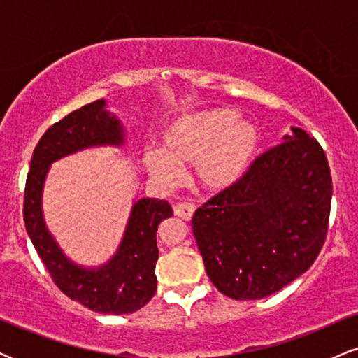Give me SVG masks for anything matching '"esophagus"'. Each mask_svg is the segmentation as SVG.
<instances>
[{"mask_svg":"<svg viewBox=\"0 0 358 358\" xmlns=\"http://www.w3.org/2000/svg\"><path fill=\"white\" fill-rule=\"evenodd\" d=\"M173 212H175L176 217H180V219L190 220L192 217H193V213H195V205L188 203V202L176 203L175 207H173Z\"/></svg>","mask_w":358,"mask_h":358,"instance_id":"1","label":"esophagus"}]
</instances>
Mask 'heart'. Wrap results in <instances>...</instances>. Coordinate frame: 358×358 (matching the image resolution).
I'll return each mask as SVG.
<instances>
[{"label": "heart", "mask_w": 358, "mask_h": 358, "mask_svg": "<svg viewBox=\"0 0 358 358\" xmlns=\"http://www.w3.org/2000/svg\"><path fill=\"white\" fill-rule=\"evenodd\" d=\"M259 133L252 122L237 117L234 109H210L173 122L162 136L163 151L143 155L148 173L171 187L180 168L195 165L196 182L210 192H222L244 176L257 151Z\"/></svg>", "instance_id": "b5f03b06"}]
</instances>
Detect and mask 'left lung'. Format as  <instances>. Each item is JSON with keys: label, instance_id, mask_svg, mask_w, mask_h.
Listing matches in <instances>:
<instances>
[{"label": "left lung", "instance_id": "left-lung-1", "mask_svg": "<svg viewBox=\"0 0 358 358\" xmlns=\"http://www.w3.org/2000/svg\"><path fill=\"white\" fill-rule=\"evenodd\" d=\"M285 139L193 213L205 271L232 299H261L289 285L327 239L334 192L327 155L299 127Z\"/></svg>", "mask_w": 358, "mask_h": 358}]
</instances>
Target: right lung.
<instances>
[{
	"instance_id": "right-lung-1",
	"label": "right lung",
	"mask_w": 358,
	"mask_h": 358,
	"mask_svg": "<svg viewBox=\"0 0 358 358\" xmlns=\"http://www.w3.org/2000/svg\"><path fill=\"white\" fill-rule=\"evenodd\" d=\"M102 108V99L90 102L45 131L27 175L23 220L36 252L62 293L97 313L126 315L143 308L155 296L156 231L159 222L173 215L171 205L156 199L134 203L121 248L109 264L97 271L77 268L64 257L45 229L40 205L43 180L52 162L85 146L122 143L119 121Z\"/></svg>"
}]
</instances>
